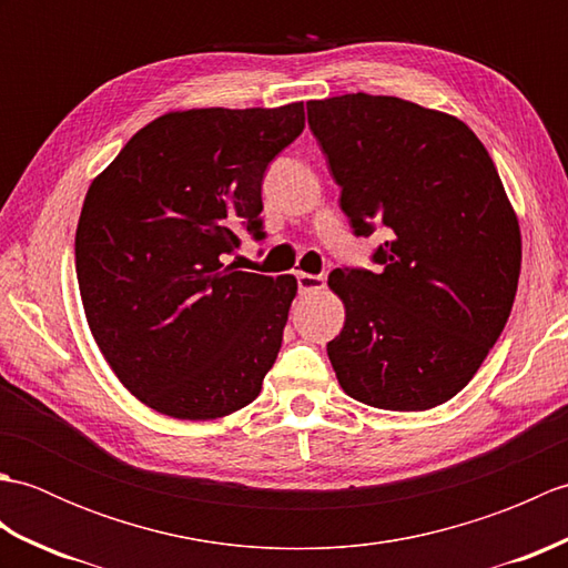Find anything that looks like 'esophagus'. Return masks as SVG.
Listing matches in <instances>:
<instances>
[{"mask_svg":"<svg viewBox=\"0 0 568 568\" xmlns=\"http://www.w3.org/2000/svg\"><path fill=\"white\" fill-rule=\"evenodd\" d=\"M297 277V291L300 295H310V293H322L324 291V277L322 275H312V273H295Z\"/></svg>","mask_w":568,"mask_h":568,"instance_id":"esophagus-1","label":"esophagus"}]
</instances>
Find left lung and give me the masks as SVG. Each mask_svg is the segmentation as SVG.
I'll use <instances>...</instances> for the list:
<instances>
[{
    "label": "left lung",
    "mask_w": 568,
    "mask_h": 568,
    "mask_svg": "<svg viewBox=\"0 0 568 568\" xmlns=\"http://www.w3.org/2000/svg\"><path fill=\"white\" fill-rule=\"evenodd\" d=\"M356 236L388 241L378 273L336 268L346 310L327 344L336 381L381 409L437 407L466 388L510 317L523 263L513 204L462 119L385 94L307 102Z\"/></svg>",
    "instance_id": "1"
}]
</instances>
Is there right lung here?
Returning <instances> with one entry per match:
<instances>
[{
    "instance_id": "right-lung-1",
    "label": "right lung",
    "mask_w": 568,
    "mask_h": 568,
    "mask_svg": "<svg viewBox=\"0 0 568 568\" xmlns=\"http://www.w3.org/2000/svg\"><path fill=\"white\" fill-rule=\"evenodd\" d=\"M303 129V102L168 112L92 180L75 232L84 317L155 413L220 419L258 397L297 281L226 258L241 229L263 239V173Z\"/></svg>"
}]
</instances>
